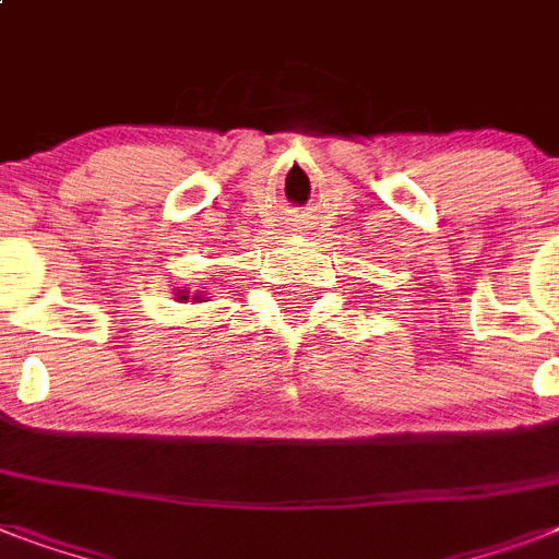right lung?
I'll use <instances>...</instances> for the list:
<instances>
[{
  "label": "right lung",
  "mask_w": 559,
  "mask_h": 559,
  "mask_svg": "<svg viewBox=\"0 0 559 559\" xmlns=\"http://www.w3.org/2000/svg\"><path fill=\"white\" fill-rule=\"evenodd\" d=\"M174 296H177V301H182V305H186L188 298H191V296H188V289H179V287L174 289ZM191 301H209V296H202V293H197V296H193Z\"/></svg>",
  "instance_id": "1"
}]
</instances>
